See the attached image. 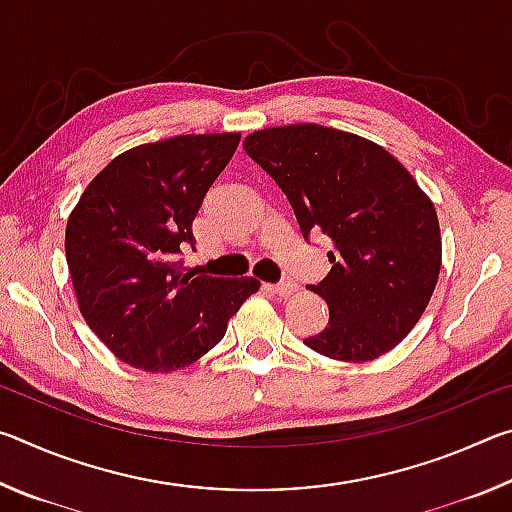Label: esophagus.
<instances>
[{"instance_id": "34e87169", "label": "esophagus", "mask_w": 512, "mask_h": 512, "mask_svg": "<svg viewBox=\"0 0 512 512\" xmlns=\"http://www.w3.org/2000/svg\"><path fill=\"white\" fill-rule=\"evenodd\" d=\"M266 289L275 293V296L280 298H289L291 293H296V284L293 282H282V284H266Z\"/></svg>"}]
</instances>
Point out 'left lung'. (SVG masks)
<instances>
[{
  "mask_svg": "<svg viewBox=\"0 0 512 512\" xmlns=\"http://www.w3.org/2000/svg\"><path fill=\"white\" fill-rule=\"evenodd\" d=\"M244 151L287 194L302 235L323 232L334 246L332 271L311 287L329 323L305 343L348 363L391 352L438 282L443 244L431 198L384 146L336 128H264Z\"/></svg>",
  "mask_w": 512,
  "mask_h": 512,
  "instance_id": "8db88e82",
  "label": "left lung"
}]
</instances>
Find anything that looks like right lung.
<instances>
[{"mask_svg":"<svg viewBox=\"0 0 512 512\" xmlns=\"http://www.w3.org/2000/svg\"><path fill=\"white\" fill-rule=\"evenodd\" d=\"M241 133L178 135L119 153L85 187L65 228L81 316L119 361L144 372L192 366L259 291L255 277L187 271L192 223Z\"/></svg>","mask_w":512,"mask_h":512,"instance_id":"obj_1","label":"right lung"}]
</instances>
